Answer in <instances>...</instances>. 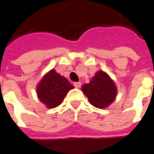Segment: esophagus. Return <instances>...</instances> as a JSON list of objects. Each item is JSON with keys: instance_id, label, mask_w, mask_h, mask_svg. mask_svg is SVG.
Here are the masks:
<instances>
[{"instance_id": "34e87169", "label": "esophagus", "mask_w": 154, "mask_h": 154, "mask_svg": "<svg viewBox=\"0 0 154 154\" xmlns=\"http://www.w3.org/2000/svg\"><path fill=\"white\" fill-rule=\"evenodd\" d=\"M81 82H74V87L76 88H79L81 87Z\"/></svg>"}]
</instances>
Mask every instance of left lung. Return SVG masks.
I'll return each mask as SVG.
<instances>
[{"label":"left lung","instance_id":"1","mask_svg":"<svg viewBox=\"0 0 154 154\" xmlns=\"http://www.w3.org/2000/svg\"><path fill=\"white\" fill-rule=\"evenodd\" d=\"M82 91L92 106L104 109L116 99L118 88L110 76L100 70L91 78L89 83L82 85Z\"/></svg>","mask_w":154,"mask_h":154}]
</instances>
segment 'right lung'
Returning <instances> with one entry per match:
<instances>
[{
	"label": "right lung",
	"instance_id": "1",
	"mask_svg": "<svg viewBox=\"0 0 154 154\" xmlns=\"http://www.w3.org/2000/svg\"><path fill=\"white\" fill-rule=\"evenodd\" d=\"M73 88L66 77L51 69L44 75L36 85V94L47 108H54L63 102L67 92Z\"/></svg>",
	"mask_w": 154,
	"mask_h": 154
}]
</instances>
